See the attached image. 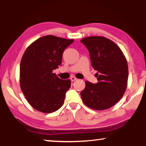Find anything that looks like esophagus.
<instances>
[{"instance_id": "1", "label": "esophagus", "mask_w": 146, "mask_h": 146, "mask_svg": "<svg viewBox=\"0 0 146 146\" xmlns=\"http://www.w3.org/2000/svg\"><path fill=\"white\" fill-rule=\"evenodd\" d=\"M70 80L71 81H75V80H76V78L75 77V76H71V77L70 78Z\"/></svg>"}]
</instances>
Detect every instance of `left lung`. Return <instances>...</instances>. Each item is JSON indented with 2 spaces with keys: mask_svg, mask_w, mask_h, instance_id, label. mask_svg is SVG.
Wrapping results in <instances>:
<instances>
[{
  "mask_svg": "<svg viewBox=\"0 0 146 146\" xmlns=\"http://www.w3.org/2000/svg\"><path fill=\"white\" fill-rule=\"evenodd\" d=\"M80 41L90 52L92 67L98 71V82L94 84L86 81L81 98L93 110H107L117 103L126 90L127 60L119 47L104 36H89Z\"/></svg>",
  "mask_w": 146,
  "mask_h": 146,
  "instance_id": "obj_1",
  "label": "left lung"
}]
</instances>
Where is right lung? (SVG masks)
<instances>
[{
    "instance_id": "obj_1",
    "label": "right lung",
    "mask_w": 146,
    "mask_h": 146,
    "mask_svg": "<svg viewBox=\"0 0 146 146\" xmlns=\"http://www.w3.org/2000/svg\"><path fill=\"white\" fill-rule=\"evenodd\" d=\"M73 39L42 36L24 51L20 65V85L27 101L38 111L50 113L60 109L71 80L53 73L62 63V53Z\"/></svg>"
}]
</instances>
